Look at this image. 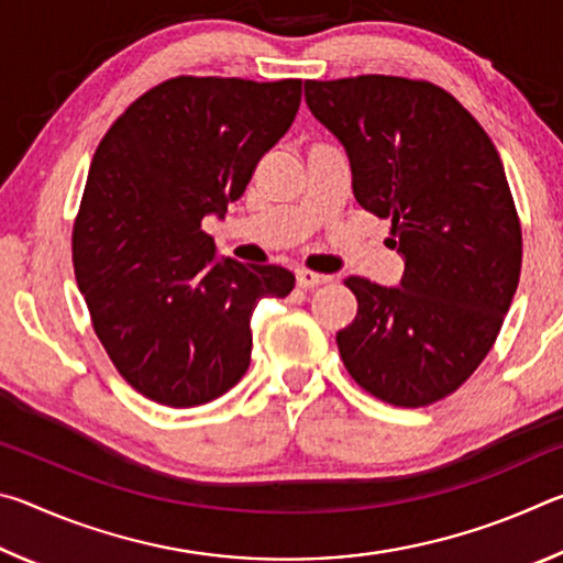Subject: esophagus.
Returning <instances> with one entry per match:
<instances>
[{
    "instance_id": "34e87169",
    "label": "esophagus",
    "mask_w": 563,
    "mask_h": 563,
    "mask_svg": "<svg viewBox=\"0 0 563 563\" xmlns=\"http://www.w3.org/2000/svg\"><path fill=\"white\" fill-rule=\"evenodd\" d=\"M295 280H298L300 288H318V285H325L332 280V275L325 273H312V271H298L295 273Z\"/></svg>"
}]
</instances>
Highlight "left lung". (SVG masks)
I'll return each instance as SVG.
<instances>
[{"mask_svg": "<svg viewBox=\"0 0 563 563\" xmlns=\"http://www.w3.org/2000/svg\"><path fill=\"white\" fill-rule=\"evenodd\" d=\"M305 101L347 151L352 194L389 218L397 288L350 275L357 316L338 332L352 379L383 402L427 407L472 377L521 273V223L487 131L430 81L362 74L305 81Z\"/></svg>", "mask_w": 563, "mask_h": 563, "instance_id": "1", "label": "left lung"}]
</instances>
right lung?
Here are the masks:
<instances>
[{
  "label": "right lung",
  "instance_id": "1",
  "mask_svg": "<svg viewBox=\"0 0 563 563\" xmlns=\"http://www.w3.org/2000/svg\"><path fill=\"white\" fill-rule=\"evenodd\" d=\"M300 79L176 76L131 103L93 154L71 233L91 325L148 399L196 407L251 365L261 298H285L280 265L216 258L201 221L223 218L300 107Z\"/></svg>",
  "mask_w": 563,
  "mask_h": 563
}]
</instances>
